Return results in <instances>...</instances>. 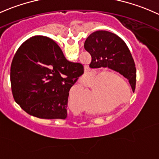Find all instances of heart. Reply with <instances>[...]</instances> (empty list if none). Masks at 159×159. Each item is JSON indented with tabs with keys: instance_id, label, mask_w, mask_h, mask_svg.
<instances>
[{
	"instance_id": "heart-1",
	"label": "heart",
	"mask_w": 159,
	"mask_h": 159,
	"mask_svg": "<svg viewBox=\"0 0 159 159\" xmlns=\"http://www.w3.org/2000/svg\"><path fill=\"white\" fill-rule=\"evenodd\" d=\"M95 79H92L87 81L86 93H87V95H88V98H89L90 96H91L92 91H93V89L94 86H95ZM75 89H76V93L80 95L81 99L79 101H76V100H73L72 98H70L69 105L73 109H80V107H83V105H84L85 102H86V92H85L84 88H83V86H82V85H77V86L75 87ZM94 96H95V95H94ZM97 101H101L102 105H105V106H109V105H111L110 98H107H107H101L100 99H98Z\"/></svg>"
}]
</instances>
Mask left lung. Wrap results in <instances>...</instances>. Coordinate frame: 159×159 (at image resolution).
<instances>
[{
	"label": "left lung",
	"instance_id": "left-lung-1",
	"mask_svg": "<svg viewBox=\"0 0 159 159\" xmlns=\"http://www.w3.org/2000/svg\"><path fill=\"white\" fill-rule=\"evenodd\" d=\"M84 48L92 56L91 68L108 67L129 80L134 92L136 69L134 58L125 42L112 32L99 30L86 39Z\"/></svg>",
	"mask_w": 159,
	"mask_h": 159
}]
</instances>
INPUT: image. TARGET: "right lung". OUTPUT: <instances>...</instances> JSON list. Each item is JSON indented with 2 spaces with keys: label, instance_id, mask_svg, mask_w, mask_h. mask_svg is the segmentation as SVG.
<instances>
[{
  "label": "right lung",
  "instance_id": "right-lung-1",
  "mask_svg": "<svg viewBox=\"0 0 159 159\" xmlns=\"http://www.w3.org/2000/svg\"><path fill=\"white\" fill-rule=\"evenodd\" d=\"M83 73V66L68 61L52 39L33 36L22 44L12 61L13 98L34 117L65 119L70 89Z\"/></svg>",
  "mask_w": 159,
  "mask_h": 159
}]
</instances>
